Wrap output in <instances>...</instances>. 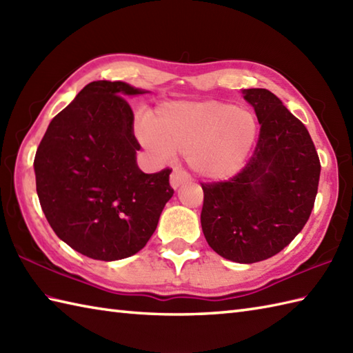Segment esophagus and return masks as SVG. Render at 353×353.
<instances>
[{
  "mask_svg": "<svg viewBox=\"0 0 353 353\" xmlns=\"http://www.w3.org/2000/svg\"><path fill=\"white\" fill-rule=\"evenodd\" d=\"M188 181H190V176L186 174L185 171H182V170H172L171 176H170V183H171L172 188L176 190V188H179V186L186 183Z\"/></svg>",
  "mask_w": 353,
  "mask_h": 353,
  "instance_id": "esophagus-1",
  "label": "esophagus"
}]
</instances>
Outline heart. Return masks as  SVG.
I'll list each match as a JSON object with an SVG mask.
<instances>
[{
    "label": "heart",
    "instance_id": "1",
    "mask_svg": "<svg viewBox=\"0 0 353 353\" xmlns=\"http://www.w3.org/2000/svg\"><path fill=\"white\" fill-rule=\"evenodd\" d=\"M142 129L144 144L163 157L186 154L192 170L208 179L232 176L243 167L258 137L252 112L229 103H167Z\"/></svg>",
    "mask_w": 353,
    "mask_h": 353
}]
</instances>
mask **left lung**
<instances>
[{
	"label": "left lung",
	"mask_w": 353,
	"mask_h": 353,
	"mask_svg": "<svg viewBox=\"0 0 353 353\" xmlns=\"http://www.w3.org/2000/svg\"><path fill=\"white\" fill-rule=\"evenodd\" d=\"M261 124L243 170L229 181L201 183V229L220 256L253 264L274 256L308 221L320 159L308 130L267 89H245Z\"/></svg>",
	"instance_id": "8db88e82"
}]
</instances>
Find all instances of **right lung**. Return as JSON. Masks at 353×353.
I'll return each instance as SVG.
<instances>
[{
  "instance_id": "add662e5",
  "label": "right lung",
  "mask_w": 353,
  "mask_h": 353,
  "mask_svg": "<svg viewBox=\"0 0 353 353\" xmlns=\"http://www.w3.org/2000/svg\"><path fill=\"white\" fill-rule=\"evenodd\" d=\"M144 94L123 81L86 85L51 119L36 150V191L56 235L88 258L138 253L174 190L170 168L145 174L133 112L124 97Z\"/></svg>"
}]
</instances>
